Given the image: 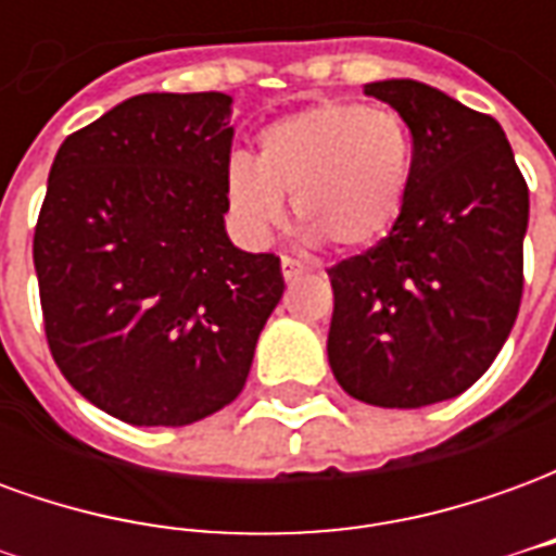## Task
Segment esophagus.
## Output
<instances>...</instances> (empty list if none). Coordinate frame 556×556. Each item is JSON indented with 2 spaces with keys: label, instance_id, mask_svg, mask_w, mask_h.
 I'll use <instances>...</instances> for the list:
<instances>
[{
  "label": "esophagus",
  "instance_id": "esophagus-1",
  "mask_svg": "<svg viewBox=\"0 0 556 556\" xmlns=\"http://www.w3.org/2000/svg\"><path fill=\"white\" fill-rule=\"evenodd\" d=\"M303 274H306V265H301V262L291 258V255H282V277H286V282L303 277Z\"/></svg>",
  "mask_w": 556,
  "mask_h": 556
}]
</instances>
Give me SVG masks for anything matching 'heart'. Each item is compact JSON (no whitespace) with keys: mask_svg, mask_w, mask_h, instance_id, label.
<instances>
[{"mask_svg":"<svg viewBox=\"0 0 556 556\" xmlns=\"http://www.w3.org/2000/svg\"><path fill=\"white\" fill-rule=\"evenodd\" d=\"M414 146L393 110L327 101L258 134L255 160L231 157L226 202L247 241L262 243L291 211L309 243L372 247L405 207Z\"/></svg>","mask_w":556,"mask_h":556,"instance_id":"1","label":"heart"}]
</instances>
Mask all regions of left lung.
I'll return each instance as SVG.
<instances>
[{
	"instance_id": "left-lung-1",
	"label": "left lung",
	"mask_w": 556,
	"mask_h": 556,
	"mask_svg": "<svg viewBox=\"0 0 556 556\" xmlns=\"http://www.w3.org/2000/svg\"><path fill=\"white\" fill-rule=\"evenodd\" d=\"M363 91L402 115L414 166L393 231L327 270V361L349 396L422 408L477 384L509 337L530 193L491 115L417 79H378Z\"/></svg>"
}]
</instances>
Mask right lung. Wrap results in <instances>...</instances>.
<instances>
[{
	"mask_svg": "<svg viewBox=\"0 0 556 556\" xmlns=\"http://www.w3.org/2000/svg\"><path fill=\"white\" fill-rule=\"evenodd\" d=\"M223 91L137 94L62 142L35 274L53 361L130 426H190L238 399L282 298L270 253L226 231Z\"/></svg>",
	"mask_w": 556,
	"mask_h": 556,
	"instance_id": "add662e5",
	"label": "right lung"
}]
</instances>
